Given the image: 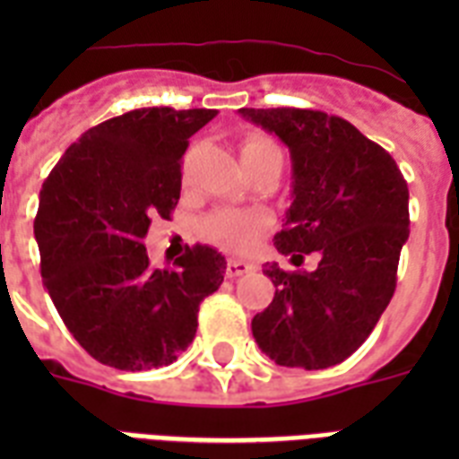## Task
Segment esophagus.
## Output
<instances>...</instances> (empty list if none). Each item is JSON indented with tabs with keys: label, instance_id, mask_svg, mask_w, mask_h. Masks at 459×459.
<instances>
[{
	"label": "esophagus",
	"instance_id": "obj_1",
	"mask_svg": "<svg viewBox=\"0 0 459 459\" xmlns=\"http://www.w3.org/2000/svg\"><path fill=\"white\" fill-rule=\"evenodd\" d=\"M247 272H252V264H247V262L229 259V264H226V276H229V279H238V276H243V273Z\"/></svg>",
	"mask_w": 459,
	"mask_h": 459
}]
</instances>
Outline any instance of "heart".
Instances as JSON below:
<instances>
[{"instance_id":"b5f03b06","label":"heart","mask_w":459,"mask_h":459,"mask_svg":"<svg viewBox=\"0 0 459 459\" xmlns=\"http://www.w3.org/2000/svg\"><path fill=\"white\" fill-rule=\"evenodd\" d=\"M240 157L245 169H257L264 164L283 166V150L264 133H247L240 140ZM272 226V219L262 212H214L202 221V233L223 250L245 252L257 243L259 236Z\"/></svg>"}]
</instances>
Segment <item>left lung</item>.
I'll return each mask as SVG.
<instances>
[{
    "label": "left lung",
    "instance_id": "left-lung-1",
    "mask_svg": "<svg viewBox=\"0 0 459 459\" xmlns=\"http://www.w3.org/2000/svg\"><path fill=\"white\" fill-rule=\"evenodd\" d=\"M276 133L293 159V204L273 245L314 272L264 273L272 305L255 314L252 335L281 367L326 369L348 359L381 319L410 236V190L384 147L341 117L314 109H240Z\"/></svg>",
    "mask_w": 459,
    "mask_h": 459
}]
</instances>
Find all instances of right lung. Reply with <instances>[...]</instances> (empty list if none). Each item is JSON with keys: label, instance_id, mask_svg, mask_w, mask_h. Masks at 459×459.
I'll return each instance as SVG.
<instances>
[{"label": "right lung", "instance_id": "right-lung-1", "mask_svg": "<svg viewBox=\"0 0 459 459\" xmlns=\"http://www.w3.org/2000/svg\"><path fill=\"white\" fill-rule=\"evenodd\" d=\"M216 109H133L90 128L39 190V272L74 338L114 369L178 359L197 331L200 302L219 290L226 259L193 245L173 269H152L143 238L171 219L187 138Z\"/></svg>", "mask_w": 459, "mask_h": 459}]
</instances>
